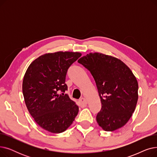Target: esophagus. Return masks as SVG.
Segmentation results:
<instances>
[{
  "label": "esophagus",
  "mask_w": 157,
  "mask_h": 157,
  "mask_svg": "<svg viewBox=\"0 0 157 157\" xmlns=\"http://www.w3.org/2000/svg\"><path fill=\"white\" fill-rule=\"evenodd\" d=\"M79 102L82 105H86L88 104V101L85 98H81L79 100Z\"/></svg>",
  "instance_id": "1"
}]
</instances>
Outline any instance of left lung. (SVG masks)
Masks as SVG:
<instances>
[{
    "instance_id": "1",
    "label": "left lung",
    "mask_w": 157,
    "mask_h": 157,
    "mask_svg": "<svg viewBox=\"0 0 157 157\" xmlns=\"http://www.w3.org/2000/svg\"><path fill=\"white\" fill-rule=\"evenodd\" d=\"M78 62L95 81L102 108L96 120L105 131L124 126L134 112L138 100V83L128 66L112 56L90 53Z\"/></svg>"
}]
</instances>
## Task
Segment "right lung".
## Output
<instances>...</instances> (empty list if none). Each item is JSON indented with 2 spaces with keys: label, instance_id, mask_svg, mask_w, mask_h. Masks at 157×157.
<instances>
[{
  "label": "right lung",
  "instance_id": "right-lung-1",
  "mask_svg": "<svg viewBox=\"0 0 157 157\" xmlns=\"http://www.w3.org/2000/svg\"><path fill=\"white\" fill-rule=\"evenodd\" d=\"M81 56L79 52L46 53L33 61L25 74L22 91L27 108L37 124L49 132H63L78 113V106L64 92L67 70Z\"/></svg>",
  "mask_w": 157,
  "mask_h": 157
}]
</instances>
